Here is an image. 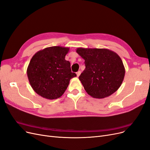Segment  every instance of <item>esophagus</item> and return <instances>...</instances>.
<instances>
[{
	"mask_svg": "<svg viewBox=\"0 0 150 150\" xmlns=\"http://www.w3.org/2000/svg\"><path fill=\"white\" fill-rule=\"evenodd\" d=\"M81 71H78V72H77L76 73V74H77V77H79V76H80V74H81Z\"/></svg>",
	"mask_w": 150,
	"mask_h": 150,
	"instance_id": "1",
	"label": "esophagus"
}]
</instances>
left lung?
I'll return each mask as SVG.
<instances>
[{
  "instance_id": "8db88e82",
  "label": "left lung",
  "mask_w": 150,
  "mask_h": 150,
  "mask_svg": "<svg viewBox=\"0 0 150 150\" xmlns=\"http://www.w3.org/2000/svg\"><path fill=\"white\" fill-rule=\"evenodd\" d=\"M85 60L86 69L79 79L87 93L95 98L109 97L120 87L125 76L122 61L116 53L106 49L77 48Z\"/></svg>"
}]
</instances>
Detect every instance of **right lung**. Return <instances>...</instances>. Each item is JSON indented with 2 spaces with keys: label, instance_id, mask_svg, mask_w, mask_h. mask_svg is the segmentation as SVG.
<instances>
[{
  "label": "right lung",
  "instance_id": "right-lung-1",
  "mask_svg": "<svg viewBox=\"0 0 150 150\" xmlns=\"http://www.w3.org/2000/svg\"><path fill=\"white\" fill-rule=\"evenodd\" d=\"M69 48L60 46L47 47L32 57L27 75L33 89L46 99L55 100L64 93L71 79L76 76L72 73L69 62L65 56Z\"/></svg>",
  "mask_w": 150,
  "mask_h": 150
}]
</instances>
